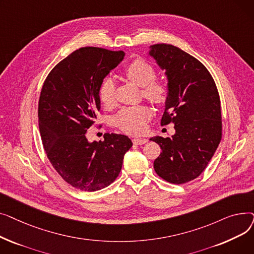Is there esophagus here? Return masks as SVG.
Masks as SVG:
<instances>
[{
	"mask_svg": "<svg viewBox=\"0 0 254 254\" xmlns=\"http://www.w3.org/2000/svg\"><path fill=\"white\" fill-rule=\"evenodd\" d=\"M132 143L136 145H143L145 143H147V139H143V138H135L132 139Z\"/></svg>",
	"mask_w": 254,
	"mask_h": 254,
	"instance_id": "1",
	"label": "esophagus"
}]
</instances>
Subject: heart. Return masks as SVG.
Returning a JSON list of instances; mask_svg holds the SVG:
<instances>
[{"mask_svg": "<svg viewBox=\"0 0 254 254\" xmlns=\"http://www.w3.org/2000/svg\"><path fill=\"white\" fill-rule=\"evenodd\" d=\"M124 73L131 82L142 87L144 98L152 104L162 105L167 101L168 86L164 82L155 80L156 71L147 61L143 59L132 60L125 66ZM99 97L107 108L114 106V82L112 79L106 78L104 80L99 90ZM149 117L150 111L146 106L125 107L117 114L115 125L127 134L138 135L145 129Z\"/></svg>", "mask_w": 254, "mask_h": 254, "instance_id": "1", "label": "heart"}]
</instances>
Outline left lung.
<instances>
[{"label":"left lung","mask_w":254,"mask_h":254,"mask_svg":"<svg viewBox=\"0 0 254 254\" xmlns=\"http://www.w3.org/2000/svg\"><path fill=\"white\" fill-rule=\"evenodd\" d=\"M149 55L168 78L161 125L174 124L176 130L172 137L150 139L162 149L153 167L164 180L184 184L202 174L221 141L219 93L206 66L188 52L163 43L151 46Z\"/></svg>","instance_id":"8db88e82"}]
</instances>
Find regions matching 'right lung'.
<instances>
[{"label":"right lung","mask_w":254,"mask_h":254,"mask_svg":"<svg viewBox=\"0 0 254 254\" xmlns=\"http://www.w3.org/2000/svg\"><path fill=\"white\" fill-rule=\"evenodd\" d=\"M125 58L123 50L82 47L53 68L43 83L38 104L39 128L52 167L73 188L96 191L119 175L130 139L104 135L89 143L87 129L101 109L99 90L104 78Z\"/></svg>","instance_id":"1"}]
</instances>
